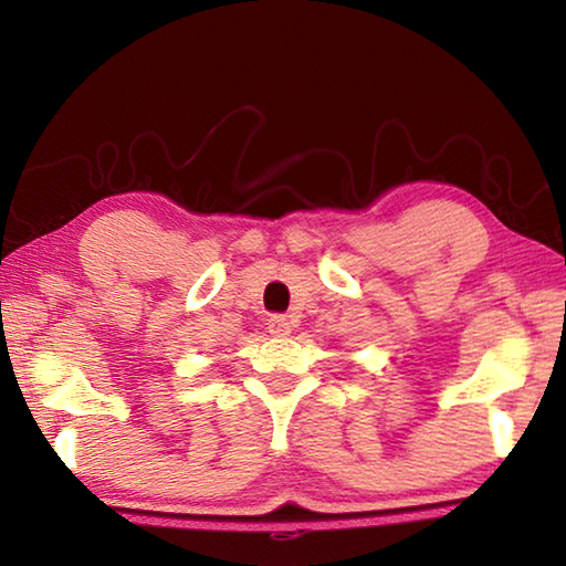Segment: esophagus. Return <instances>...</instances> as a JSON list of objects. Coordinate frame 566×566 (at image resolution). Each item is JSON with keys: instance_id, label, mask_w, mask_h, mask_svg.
Instances as JSON below:
<instances>
[{"instance_id": "esophagus-1", "label": "esophagus", "mask_w": 566, "mask_h": 566, "mask_svg": "<svg viewBox=\"0 0 566 566\" xmlns=\"http://www.w3.org/2000/svg\"><path fill=\"white\" fill-rule=\"evenodd\" d=\"M266 329H270V334H274V337H286V334L292 332V324L286 317H282V314H274V317L266 322Z\"/></svg>"}]
</instances>
